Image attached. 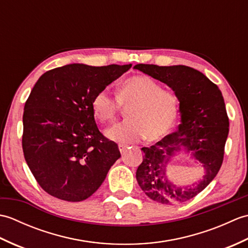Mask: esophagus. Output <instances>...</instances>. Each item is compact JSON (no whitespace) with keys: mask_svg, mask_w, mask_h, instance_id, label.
I'll use <instances>...</instances> for the list:
<instances>
[{"mask_svg":"<svg viewBox=\"0 0 248 248\" xmlns=\"http://www.w3.org/2000/svg\"><path fill=\"white\" fill-rule=\"evenodd\" d=\"M128 148H129V147L127 145H119L118 146V149H119V151L121 152V154H124V152L127 151Z\"/></svg>","mask_w":248,"mask_h":248,"instance_id":"esophagus-1","label":"esophagus"}]
</instances>
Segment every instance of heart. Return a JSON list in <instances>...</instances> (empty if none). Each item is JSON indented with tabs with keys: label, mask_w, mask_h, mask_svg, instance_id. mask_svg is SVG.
<instances>
[{
	"label": "heart",
	"mask_w": 248,
	"mask_h": 248,
	"mask_svg": "<svg viewBox=\"0 0 248 248\" xmlns=\"http://www.w3.org/2000/svg\"><path fill=\"white\" fill-rule=\"evenodd\" d=\"M121 105H130L127 110L129 119L108 129V138L123 144L134 143L145 138L155 141L164 139L176 125L180 99L176 92L163 88L154 78L136 76L121 84L117 98L113 97L108 89H101L92 100L93 114L101 123L117 117Z\"/></svg>",
	"instance_id": "heart-1"
}]
</instances>
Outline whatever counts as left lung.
I'll return each mask as SVG.
<instances>
[{"label": "left lung", "instance_id": "obj_1", "mask_svg": "<svg viewBox=\"0 0 248 248\" xmlns=\"http://www.w3.org/2000/svg\"><path fill=\"white\" fill-rule=\"evenodd\" d=\"M134 69L170 86L180 99L181 124L150 147H143L144 159L136 180L150 199L162 204L186 202L209 186L224 160L229 119L222 92L203 73L194 68L139 64ZM183 152L205 170L204 178L193 186H177L167 177L170 162Z\"/></svg>", "mask_w": 248, "mask_h": 248}]
</instances>
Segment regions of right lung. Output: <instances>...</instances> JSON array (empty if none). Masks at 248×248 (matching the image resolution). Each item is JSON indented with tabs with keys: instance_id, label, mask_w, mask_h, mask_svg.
I'll return each mask as SVG.
<instances>
[{
	"instance_id": "add662e5",
	"label": "right lung",
	"mask_w": 248,
	"mask_h": 248,
	"mask_svg": "<svg viewBox=\"0 0 248 248\" xmlns=\"http://www.w3.org/2000/svg\"><path fill=\"white\" fill-rule=\"evenodd\" d=\"M131 66L70 64L36 82L24 105L22 148L36 181L51 196L87 199L120 157L117 144L97 127L92 100Z\"/></svg>"
}]
</instances>
